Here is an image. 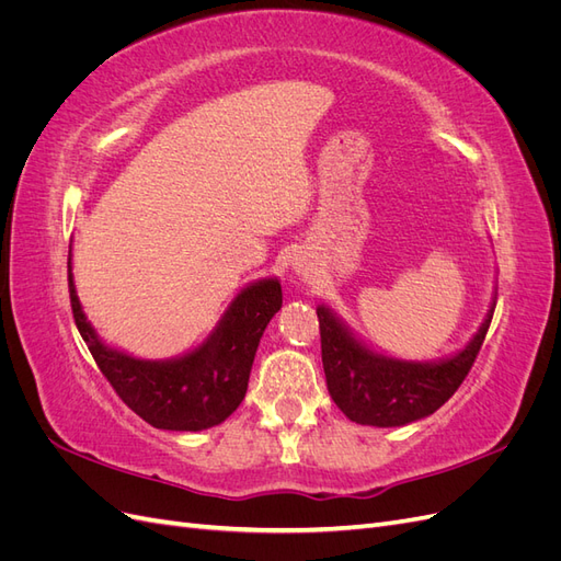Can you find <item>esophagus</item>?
Segmentation results:
<instances>
[{
    "instance_id": "1",
    "label": "esophagus",
    "mask_w": 561,
    "mask_h": 561,
    "mask_svg": "<svg viewBox=\"0 0 561 561\" xmlns=\"http://www.w3.org/2000/svg\"><path fill=\"white\" fill-rule=\"evenodd\" d=\"M299 274H307V268H304V266H299Z\"/></svg>"
}]
</instances>
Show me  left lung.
<instances>
[{"mask_svg": "<svg viewBox=\"0 0 561 561\" xmlns=\"http://www.w3.org/2000/svg\"><path fill=\"white\" fill-rule=\"evenodd\" d=\"M494 307L463 351L437 363H407L369 351L330 309L318 307L322 369L332 400L360 426L393 428L431 416L468 377Z\"/></svg>", "mask_w": 561, "mask_h": 561, "instance_id": "left-lung-1", "label": "left lung"}]
</instances>
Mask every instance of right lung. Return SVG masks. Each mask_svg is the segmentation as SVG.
<instances>
[{
    "mask_svg": "<svg viewBox=\"0 0 561 561\" xmlns=\"http://www.w3.org/2000/svg\"><path fill=\"white\" fill-rule=\"evenodd\" d=\"M77 330L100 371L130 410L163 431H203L222 423L245 398L254 353L268 320L283 307L280 283L264 278L231 301L215 332L196 351L173 360H140L100 342L81 311L67 262Z\"/></svg>",
    "mask_w": 561,
    "mask_h": 561,
    "instance_id": "right-lung-1",
    "label": "right lung"
}]
</instances>
